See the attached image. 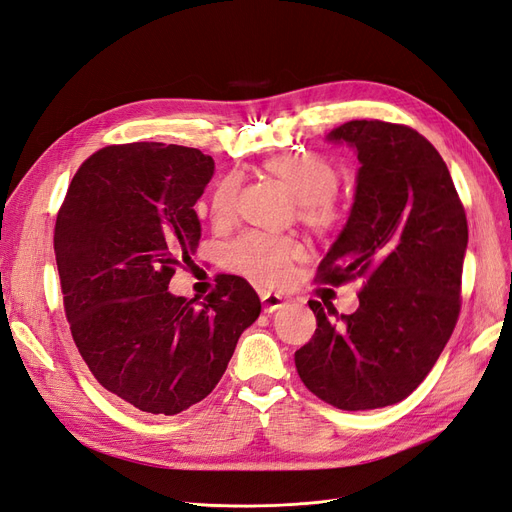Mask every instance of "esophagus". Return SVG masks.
<instances>
[{
	"mask_svg": "<svg viewBox=\"0 0 512 512\" xmlns=\"http://www.w3.org/2000/svg\"><path fill=\"white\" fill-rule=\"evenodd\" d=\"M260 301H262V309H265V314H273V312H277V309H282L286 305V299L282 297V294L269 292V290L260 292Z\"/></svg>",
	"mask_w": 512,
	"mask_h": 512,
	"instance_id": "esophagus-1",
	"label": "esophagus"
}]
</instances>
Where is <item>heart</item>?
Instances as JSON below:
<instances>
[{
    "instance_id": "b5f03b06",
    "label": "heart",
    "mask_w": 512,
    "mask_h": 512,
    "mask_svg": "<svg viewBox=\"0 0 512 512\" xmlns=\"http://www.w3.org/2000/svg\"><path fill=\"white\" fill-rule=\"evenodd\" d=\"M267 170L299 200L305 222L314 226H329L335 222L337 211L331 198L339 188V170L331 160L312 151H294L273 158L267 164ZM237 194V175H228L215 185L209 198V218L213 224L230 222L232 213H235ZM301 252V243L290 237L245 232L243 237L228 245L226 262L230 269L243 273L258 284L275 286L286 280L290 262L299 258Z\"/></svg>"
}]
</instances>
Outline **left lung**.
Returning <instances> with one entry per match:
<instances>
[{"label": "left lung", "mask_w": 512, "mask_h": 512, "mask_svg": "<svg viewBox=\"0 0 512 512\" xmlns=\"http://www.w3.org/2000/svg\"><path fill=\"white\" fill-rule=\"evenodd\" d=\"M359 158L348 220L320 280H361L359 309L309 301L318 329L294 352L303 384L342 410L406 399L436 365L459 316L468 222L451 173L425 136L354 119L327 134Z\"/></svg>", "instance_id": "left-lung-1"}]
</instances>
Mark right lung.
Instances as JSON below:
<instances>
[{"instance_id":"obj_1","label":"right lung","mask_w":512,"mask_h":512,"mask_svg":"<svg viewBox=\"0 0 512 512\" xmlns=\"http://www.w3.org/2000/svg\"><path fill=\"white\" fill-rule=\"evenodd\" d=\"M213 173V158L192 147L111 145L76 170L57 215L74 344L106 391L143 412L203 401L260 316L258 294L237 275H220L205 301L168 290L198 247L194 205Z\"/></svg>"}]
</instances>
